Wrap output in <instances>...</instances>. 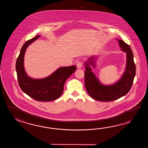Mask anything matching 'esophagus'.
Instances as JSON below:
<instances>
[{
    "label": "esophagus",
    "instance_id": "1",
    "mask_svg": "<svg viewBox=\"0 0 148 148\" xmlns=\"http://www.w3.org/2000/svg\"><path fill=\"white\" fill-rule=\"evenodd\" d=\"M82 62L79 61V62H77V67L78 69L82 68Z\"/></svg>",
    "mask_w": 148,
    "mask_h": 148
}]
</instances>
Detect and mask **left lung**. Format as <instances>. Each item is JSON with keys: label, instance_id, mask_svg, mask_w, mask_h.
<instances>
[{"label": "left lung", "instance_id": "8db88e82", "mask_svg": "<svg viewBox=\"0 0 148 148\" xmlns=\"http://www.w3.org/2000/svg\"><path fill=\"white\" fill-rule=\"evenodd\" d=\"M119 41L121 50L126 54V64L125 71L120 79L112 85L103 84L92 72L96 66L97 57L92 56L85 62V87L89 96L94 99L101 101H110L117 99L127 94L132 87L136 72L133 54L130 47L122 40Z\"/></svg>", "mask_w": 148, "mask_h": 148}]
</instances>
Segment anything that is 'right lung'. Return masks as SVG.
Wrapping results in <instances>:
<instances>
[{
  "mask_svg": "<svg viewBox=\"0 0 148 148\" xmlns=\"http://www.w3.org/2000/svg\"><path fill=\"white\" fill-rule=\"evenodd\" d=\"M40 36L39 35L32 38L23 45L16 60V73L19 87L24 92L36 101H50L57 99L61 96L65 82L75 71L77 67L75 66L60 67L44 78L34 79L29 77L24 66L25 52L28 46Z\"/></svg>",
  "mask_w": 148,
  "mask_h": 148,
  "instance_id": "1",
  "label": "right lung"
}]
</instances>
